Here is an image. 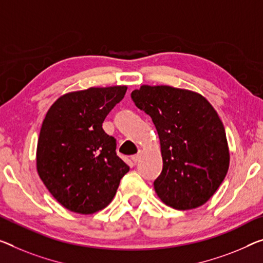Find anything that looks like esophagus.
Returning a JSON list of instances; mask_svg holds the SVG:
<instances>
[{
  "label": "esophagus",
  "instance_id": "esophagus-1",
  "mask_svg": "<svg viewBox=\"0 0 263 263\" xmlns=\"http://www.w3.org/2000/svg\"><path fill=\"white\" fill-rule=\"evenodd\" d=\"M140 157H141V152L139 151V153H137V154H135V155H133L132 156V160H133V162L134 163H137L140 161Z\"/></svg>",
  "mask_w": 263,
  "mask_h": 263
}]
</instances>
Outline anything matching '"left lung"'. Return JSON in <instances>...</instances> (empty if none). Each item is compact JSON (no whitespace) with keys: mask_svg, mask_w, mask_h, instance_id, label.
Listing matches in <instances>:
<instances>
[{"mask_svg":"<svg viewBox=\"0 0 263 263\" xmlns=\"http://www.w3.org/2000/svg\"><path fill=\"white\" fill-rule=\"evenodd\" d=\"M132 100L151 116L160 137L157 195L180 211L205 203L229 168L227 137L215 109L203 96L169 86H142L132 91Z\"/></svg>","mask_w":263,"mask_h":263,"instance_id":"obj_1","label":"left lung"}]
</instances>
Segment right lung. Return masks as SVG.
I'll use <instances>...</instances> for the list:
<instances>
[{
	"mask_svg": "<svg viewBox=\"0 0 263 263\" xmlns=\"http://www.w3.org/2000/svg\"><path fill=\"white\" fill-rule=\"evenodd\" d=\"M126 86L89 88L55 101L40 132L36 165L42 182L64 208L79 214L103 209L129 167L102 123L122 101Z\"/></svg>",
	"mask_w": 263,
	"mask_h": 263,
	"instance_id": "right-lung-1",
	"label": "right lung"
}]
</instances>
